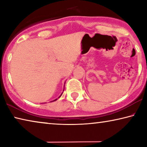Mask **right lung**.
I'll return each mask as SVG.
<instances>
[{
    "label": "right lung",
    "instance_id": "1",
    "mask_svg": "<svg viewBox=\"0 0 147 147\" xmlns=\"http://www.w3.org/2000/svg\"><path fill=\"white\" fill-rule=\"evenodd\" d=\"M63 90H64V89H63ZM63 94V92H62V93H61V95H60V96H59V97H58V98H59V97H60V96H61V94ZM57 99H58V98H56V99H55V100H53V101H55V100H57Z\"/></svg>",
    "mask_w": 147,
    "mask_h": 147
}]
</instances>
